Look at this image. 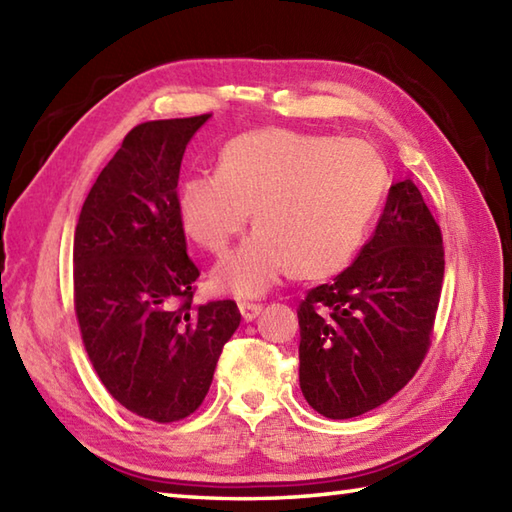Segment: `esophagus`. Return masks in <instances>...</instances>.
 Returning <instances> with one entry per match:
<instances>
[{
    "instance_id": "1",
    "label": "esophagus",
    "mask_w": 512,
    "mask_h": 512,
    "mask_svg": "<svg viewBox=\"0 0 512 512\" xmlns=\"http://www.w3.org/2000/svg\"><path fill=\"white\" fill-rule=\"evenodd\" d=\"M239 312H242L244 321H253L259 312H262V306L259 303H239Z\"/></svg>"
}]
</instances>
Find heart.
<instances>
[{
    "label": "heart",
    "mask_w": 512,
    "mask_h": 512,
    "mask_svg": "<svg viewBox=\"0 0 512 512\" xmlns=\"http://www.w3.org/2000/svg\"><path fill=\"white\" fill-rule=\"evenodd\" d=\"M387 187L363 140L255 129L228 140L217 173L184 178L180 224L195 244L226 253L250 211L257 231L215 268L213 286L257 297L279 277L328 279L361 250Z\"/></svg>",
    "instance_id": "1"
}]
</instances>
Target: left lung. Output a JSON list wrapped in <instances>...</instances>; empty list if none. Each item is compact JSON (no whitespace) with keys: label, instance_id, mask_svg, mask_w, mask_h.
Segmentation results:
<instances>
[{"label":"left lung","instance_id":"1","mask_svg":"<svg viewBox=\"0 0 512 512\" xmlns=\"http://www.w3.org/2000/svg\"><path fill=\"white\" fill-rule=\"evenodd\" d=\"M444 279L442 231L411 180L387 193L356 262L299 303V385L325 418L383 405L431 347Z\"/></svg>","mask_w":512,"mask_h":512}]
</instances>
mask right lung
Returning <instances> with one entry per match:
<instances>
[{
    "label": "right lung",
    "instance_id": "obj_1",
    "mask_svg": "<svg viewBox=\"0 0 512 512\" xmlns=\"http://www.w3.org/2000/svg\"><path fill=\"white\" fill-rule=\"evenodd\" d=\"M211 114L136 125L83 202L74 231V312L112 398L140 418L178 422L202 405L242 314L193 306L200 268L178 213L184 149Z\"/></svg>",
    "mask_w": 512,
    "mask_h": 512
}]
</instances>
